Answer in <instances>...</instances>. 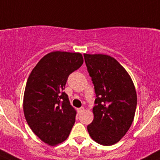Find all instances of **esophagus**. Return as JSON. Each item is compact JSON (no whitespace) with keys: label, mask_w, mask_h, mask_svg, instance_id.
<instances>
[{"label":"esophagus","mask_w":160,"mask_h":160,"mask_svg":"<svg viewBox=\"0 0 160 160\" xmlns=\"http://www.w3.org/2000/svg\"><path fill=\"white\" fill-rule=\"evenodd\" d=\"M83 110H84V109H83V107H81V108H79V109H77V111H78V113H79V114H80V113H82V112H83Z\"/></svg>","instance_id":"1"}]
</instances>
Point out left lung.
<instances>
[{
  "instance_id": "obj_1",
  "label": "left lung",
  "mask_w": 160,
  "mask_h": 160,
  "mask_svg": "<svg viewBox=\"0 0 160 160\" xmlns=\"http://www.w3.org/2000/svg\"><path fill=\"white\" fill-rule=\"evenodd\" d=\"M96 94L94 119L88 125L92 140L105 146L118 142L130 128L137 96L130 76L114 58L83 53Z\"/></svg>"
}]
</instances>
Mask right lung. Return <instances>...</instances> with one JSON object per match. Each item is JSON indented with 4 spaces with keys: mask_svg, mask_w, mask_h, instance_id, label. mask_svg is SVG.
<instances>
[{
    "mask_svg": "<svg viewBox=\"0 0 160 160\" xmlns=\"http://www.w3.org/2000/svg\"><path fill=\"white\" fill-rule=\"evenodd\" d=\"M83 63L80 53L53 51L32 69L23 95V113L33 132L54 146L68 138L77 110L63 90L68 77Z\"/></svg>",
    "mask_w": 160,
    "mask_h": 160,
    "instance_id": "right-lung-1",
    "label": "right lung"
}]
</instances>
